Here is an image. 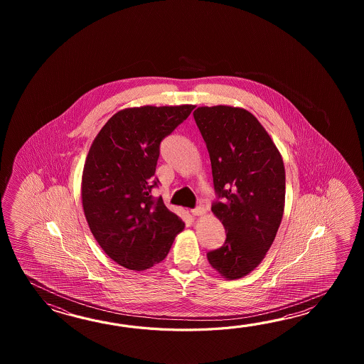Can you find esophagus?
<instances>
[{"label": "esophagus", "instance_id": "1", "mask_svg": "<svg viewBox=\"0 0 364 364\" xmlns=\"http://www.w3.org/2000/svg\"><path fill=\"white\" fill-rule=\"evenodd\" d=\"M191 215L193 216H204L205 215V209L203 208V207H198V208L191 210Z\"/></svg>", "mask_w": 364, "mask_h": 364}]
</instances>
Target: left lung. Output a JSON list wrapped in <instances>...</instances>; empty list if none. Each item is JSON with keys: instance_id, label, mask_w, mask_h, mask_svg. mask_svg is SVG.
<instances>
[{"instance_id": "left-lung-1", "label": "left lung", "mask_w": 364, "mask_h": 364, "mask_svg": "<svg viewBox=\"0 0 364 364\" xmlns=\"http://www.w3.org/2000/svg\"><path fill=\"white\" fill-rule=\"evenodd\" d=\"M195 122L207 144L218 198L213 215L224 246L207 254L224 279L247 276L263 262L285 208V166L279 148L252 113L230 105L199 107Z\"/></svg>"}]
</instances>
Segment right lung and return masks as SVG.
<instances>
[{"label":"right lung","mask_w":364,"mask_h":364,"mask_svg":"<svg viewBox=\"0 0 364 364\" xmlns=\"http://www.w3.org/2000/svg\"><path fill=\"white\" fill-rule=\"evenodd\" d=\"M195 105L135 107L117 112L93 139L82 174V205L104 252L132 271L163 262L185 229L151 190L160 143Z\"/></svg>","instance_id":"right-lung-1"}]
</instances>
